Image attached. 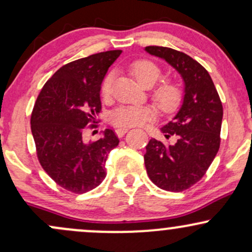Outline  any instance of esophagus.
<instances>
[{
  "label": "esophagus",
  "instance_id": "esophagus-1",
  "mask_svg": "<svg viewBox=\"0 0 252 252\" xmlns=\"http://www.w3.org/2000/svg\"><path fill=\"white\" fill-rule=\"evenodd\" d=\"M129 131L128 128H118L116 129V134L118 137H122V136H124V134H126V132Z\"/></svg>",
  "mask_w": 252,
  "mask_h": 252
}]
</instances>
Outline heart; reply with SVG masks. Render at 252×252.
Returning <instances> with one entry per match:
<instances>
[{
    "instance_id": "b5f03b06",
    "label": "heart",
    "mask_w": 252,
    "mask_h": 252,
    "mask_svg": "<svg viewBox=\"0 0 252 252\" xmlns=\"http://www.w3.org/2000/svg\"><path fill=\"white\" fill-rule=\"evenodd\" d=\"M131 72L138 83L144 88H152L161 77L158 65L149 60H137L131 65ZM112 74H108L102 84V94L108 97L111 92ZM153 99L164 112H172L181 102V89L173 82H162L153 91ZM155 117V110L150 106L122 105L118 106L110 115V121L117 126H136Z\"/></svg>"
}]
</instances>
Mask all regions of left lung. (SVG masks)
Here are the masks:
<instances>
[{
  "instance_id": "obj_1",
  "label": "left lung",
  "mask_w": 252,
  "mask_h": 252,
  "mask_svg": "<svg viewBox=\"0 0 252 252\" xmlns=\"http://www.w3.org/2000/svg\"><path fill=\"white\" fill-rule=\"evenodd\" d=\"M150 56L160 58L180 74L184 83L181 105L169 123L161 128L173 144L152 138L147 144V174L158 187L181 192L198 182L215 160L220 146L222 105L209 72L182 52L148 46Z\"/></svg>"
}]
</instances>
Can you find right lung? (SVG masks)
Wrapping results in <instances>:
<instances>
[{"label": "right lung", "mask_w": 252, "mask_h": 252, "mask_svg": "<svg viewBox=\"0 0 252 252\" xmlns=\"http://www.w3.org/2000/svg\"><path fill=\"white\" fill-rule=\"evenodd\" d=\"M121 53L102 52L63 65L45 84L32 112L40 164L59 186L73 193L102 184L106 158L120 143L111 129L94 142L84 140V131L100 112V85Z\"/></svg>", "instance_id": "add662e5"}]
</instances>
